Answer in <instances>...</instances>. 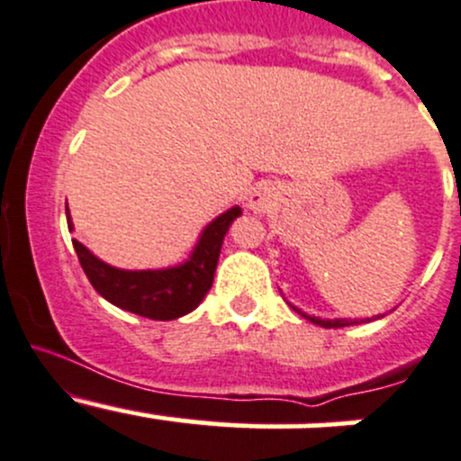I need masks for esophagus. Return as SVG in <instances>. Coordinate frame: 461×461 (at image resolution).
Here are the masks:
<instances>
[{"instance_id":"1","label":"esophagus","mask_w":461,"mask_h":461,"mask_svg":"<svg viewBox=\"0 0 461 461\" xmlns=\"http://www.w3.org/2000/svg\"><path fill=\"white\" fill-rule=\"evenodd\" d=\"M273 199H276V194H273L271 185L262 184V185H258L253 193H250L249 208H250V211H255V212H267L268 208L273 206Z\"/></svg>"}]
</instances>
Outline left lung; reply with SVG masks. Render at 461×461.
<instances>
[{
	"instance_id": "obj_1",
	"label": "left lung",
	"mask_w": 461,
	"mask_h": 461,
	"mask_svg": "<svg viewBox=\"0 0 461 461\" xmlns=\"http://www.w3.org/2000/svg\"><path fill=\"white\" fill-rule=\"evenodd\" d=\"M291 307H294V304H291ZM295 312L300 313V316H304L307 318V321H312L313 325H321V327H327V330H331V327H349V325H361V322H372V321H379V318H384V316H372V318H366V321H357V318H318V316H309V313H304V312H300L298 307H294Z\"/></svg>"
}]
</instances>
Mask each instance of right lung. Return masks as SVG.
I'll list each match as a JSON object with an SVG mask.
<instances>
[{
  "mask_svg": "<svg viewBox=\"0 0 461 461\" xmlns=\"http://www.w3.org/2000/svg\"><path fill=\"white\" fill-rule=\"evenodd\" d=\"M240 215L241 208L232 206L215 217L202 230L188 259L176 267L130 271L103 262L77 240H74V249L91 286L107 303L152 321H175L197 309L211 291L224 237ZM67 224L69 230H74L69 206H67Z\"/></svg>",
  "mask_w": 461,
  "mask_h": 461,
  "instance_id": "right-lung-1",
  "label": "right lung"
}]
</instances>
